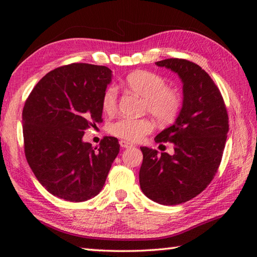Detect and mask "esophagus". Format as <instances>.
I'll return each mask as SVG.
<instances>
[{
	"instance_id": "34e87169",
	"label": "esophagus",
	"mask_w": 257,
	"mask_h": 257,
	"mask_svg": "<svg viewBox=\"0 0 257 257\" xmlns=\"http://www.w3.org/2000/svg\"><path fill=\"white\" fill-rule=\"evenodd\" d=\"M119 144H120V147H121V148H125V149L133 148V147H134L133 144H130V143H128V141H125V140H120Z\"/></svg>"
}]
</instances>
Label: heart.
<instances>
[{
  "label": "heart",
  "mask_w": 257,
  "mask_h": 257,
  "mask_svg": "<svg viewBox=\"0 0 257 257\" xmlns=\"http://www.w3.org/2000/svg\"><path fill=\"white\" fill-rule=\"evenodd\" d=\"M124 86L144 98V112H149L159 123H171L177 118L182 106V97L177 89L168 87L162 76L148 70H138L125 77ZM117 105L118 91L112 86L108 87L102 95L103 110L112 113L116 111ZM152 130L154 122L148 118L122 117L110 125L113 136L134 143L143 140Z\"/></svg>",
  "instance_id": "heart-1"
}]
</instances>
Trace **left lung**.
<instances>
[{
  "instance_id": "1",
  "label": "left lung",
  "mask_w": 257,
  "mask_h": 257,
  "mask_svg": "<svg viewBox=\"0 0 257 257\" xmlns=\"http://www.w3.org/2000/svg\"><path fill=\"white\" fill-rule=\"evenodd\" d=\"M157 66L177 73L183 84L182 108L176 121L157 135L158 144L171 143V156L148 147L139 171L146 196L163 205L184 203L200 194L219 169L228 133V116L221 92L199 65L168 58Z\"/></svg>"
}]
</instances>
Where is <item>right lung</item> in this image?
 I'll return each instance as SVG.
<instances>
[{
  "mask_svg": "<svg viewBox=\"0 0 257 257\" xmlns=\"http://www.w3.org/2000/svg\"><path fill=\"white\" fill-rule=\"evenodd\" d=\"M112 72L74 63L46 74L22 113L26 160L40 183L57 198L84 202L100 192L119 154L114 137L92 148L85 130L101 122L102 95Z\"/></svg>",
  "mask_w": 257,
  "mask_h": 257,
  "instance_id": "right-lung-1",
  "label": "right lung"
}]
</instances>
